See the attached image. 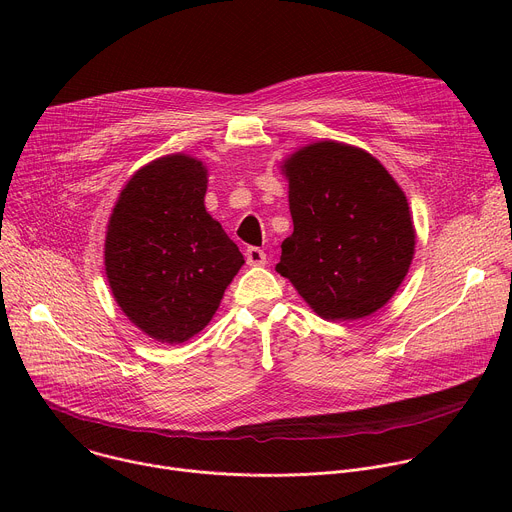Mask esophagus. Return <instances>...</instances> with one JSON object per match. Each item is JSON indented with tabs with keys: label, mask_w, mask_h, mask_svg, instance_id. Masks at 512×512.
<instances>
[{
	"label": "esophagus",
	"mask_w": 512,
	"mask_h": 512,
	"mask_svg": "<svg viewBox=\"0 0 512 512\" xmlns=\"http://www.w3.org/2000/svg\"><path fill=\"white\" fill-rule=\"evenodd\" d=\"M245 257H247V263L253 265V267L267 263V255H265V251L259 249V247H249V249L245 251Z\"/></svg>",
	"instance_id": "obj_1"
}]
</instances>
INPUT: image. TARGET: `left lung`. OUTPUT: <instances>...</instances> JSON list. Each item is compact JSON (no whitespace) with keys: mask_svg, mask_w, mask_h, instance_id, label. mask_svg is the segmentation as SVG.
<instances>
[{"mask_svg":"<svg viewBox=\"0 0 512 512\" xmlns=\"http://www.w3.org/2000/svg\"><path fill=\"white\" fill-rule=\"evenodd\" d=\"M294 233L277 273L324 320L350 322L383 308L405 279L415 229L393 176L360 148L318 141L283 162Z\"/></svg>","mask_w":512,"mask_h":512,"instance_id":"obj_1","label":"left lung"}]
</instances>
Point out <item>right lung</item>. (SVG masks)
<instances>
[{
  "label": "right lung",
  "instance_id": "add662e5",
  "mask_svg": "<svg viewBox=\"0 0 512 512\" xmlns=\"http://www.w3.org/2000/svg\"><path fill=\"white\" fill-rule=\"evenodd\" d=\"M206 168L172 154L137 170L105 237V273L123 314L158 342L180 344L218 310L245 263L204 208Z\"/></svg>",
  "mask_w": 512,
  "mask_h": 512
}]
</instances>
